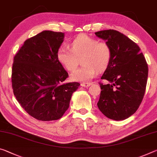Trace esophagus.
Masks as SVG:
<instances>
[{
  "instance_id": "obj_1",
  "label": "esophagus",
  "mask_w": 157,
  "mask_h": 157,
  "mask_svg": "<svg viewBox=\"0 0 157 157\" xmlns=\"http://www.w3.org/2000/svg\"><path fill=\"white\" fill-rule=\"evenodd\" d=\"M91 84L89 82H83V83H81V86H82V87H89Z\"/></svg>"
}]
</instances>
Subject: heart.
Returning a JSON list of instances; mask_svg holds the SVG:
<instances>
[{
    "label": "heart",
    "mask_w": 157,
    "mask_h": 157,
    "mask_svg": "<svg viewBox=\"0 0 157 157\" xmlns=\"http://www.w3.org/2000/svg\"><path fill=\"white\" fill-rule=\"evenodd\" d=\"M69 48L59 47L56 59L68 71H73L78 66L79 59H81L83 65L71 74V79L73 81L86 82L91 80L97 71H105L110 64L112 51L106 42L82 34L69 43Z\"/></svg>",
    "instance_id": "1"
}]
</instances>
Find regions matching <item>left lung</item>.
Segmentation results:
<instances>
[{
  "mask_svg": "<svg viewBox=\"0 0 157 157\" xmlns=\"http://www.w3.org/2000/svg\"><path fill=\"white\" fill-rule=\"evenodd\" d=\"M110 45V64L101 77L99 110L107 117L120 121L136 113L145 95L148 66L138 44L115 30L95 33Z\"/></svg>",
  "mask_w": 157,
  "mask_h": 157,
  "instance_id": "left-lung-1",
  "label": "left lung"
}]
</instances>
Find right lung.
Listing matches in <instances>:
<instances>
[{"label":"right lung","mask_w":157,"mask_h":157,"mask_svg":"<svg viewBox=\"0 0 157 157\" xmlns=\"http://www.w3.org/2000/svg\"><path fill=\"white\" fill-rule=\"evenodd\" d=\"M64 33L44 31L26 40L14 58L12 86L17 100L41 121L60 119L80 84H61L68 74L56 59Z\"/></svg>","instance_id":"1"}]
</instances>
